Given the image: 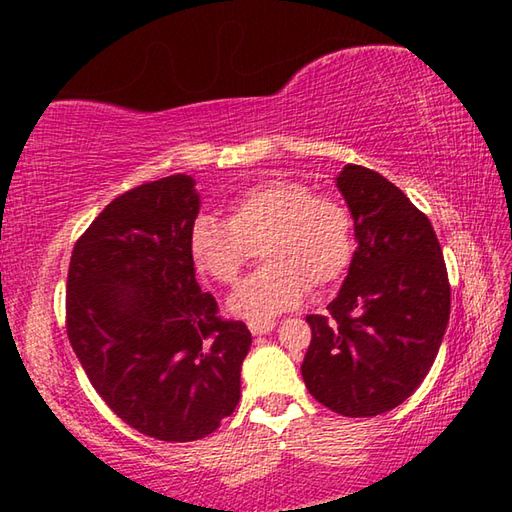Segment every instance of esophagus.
Wrapping results in <instances>:
<instances>
[{
    "label": "esophagus",
    "mask_w": 512,
    "mask_h": 512,
    "mask_svg": "<svg viewBox=\"0 0 512 512\" xmlns=\"http://www.w3.org/2000/svg\"><path fill=\"white\" fill-rule=\"evenodd\" d=\"M248 329H250V334H253V336H262V334L273 332L275 320H250Z\"/></svg>",
    "instance_id": "esophagus-1"
}]
</instances>
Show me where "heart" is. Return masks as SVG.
Listing matches in <instances>:
<instances>
[{
	"mask_svg": "<svg viewBox=\"0 0 512 512\" xmlns=\"http://www.w3.org/2000/svg\"><path fill=\"white\" fill-rule=\"evenodd\" d=\"M262 248L264 266L228 300L235 316L268 320L298 307L309 287L341 280L354 259V219L339 198L318 196L305 183L271 178L230 201V221L198 216L189 255L219 284H235Z\"/></svg>",
	"mask_w": 512,
	"mask_h": 512,
	"instance_id": "1",
	"label": "heart"
}]
</instances>
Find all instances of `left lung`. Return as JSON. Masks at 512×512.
I'll list each match as a JSON object with an SVG mask.
<instances>
[{
	"label": "left lung",
	"mask_w": 512,
	"mask_h": 512,
	"mask_svg": "<svg viewBox=\"0 0 512 512\" xmlns=\"http://www.w3.org/2000/svg\"><path fill=\"white\" fill-rule=\"evenodd\" d=\"M336 187L357 250L327 316L311 314L302 379L348 418L400 406L427 377L449 323V280L431 223L381 173L345 164Z\"/></svg>",
	"instance_id": "8db88e82"
}]
</instances>
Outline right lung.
I'll return each instance as SVG.
<instances>
[{
	"instance_id": "obj_1",
	"label": "right lung",
	"mask_w": 512,
	"mask_h": 512,
	"mask_svg": "<svg viewBox=\"0 0 512 512\" xmlns=\"http://www.w3.org/2000/svg\"><path fill=\"white\" fill-rule=\"evenodd\" d=\"M198 210L185 173L135 187L90 223L67 273V336L94 391L167 443L205 438L232 415L253 343L198 287L189 255Z\"/></svg>"
}]
</instances>
